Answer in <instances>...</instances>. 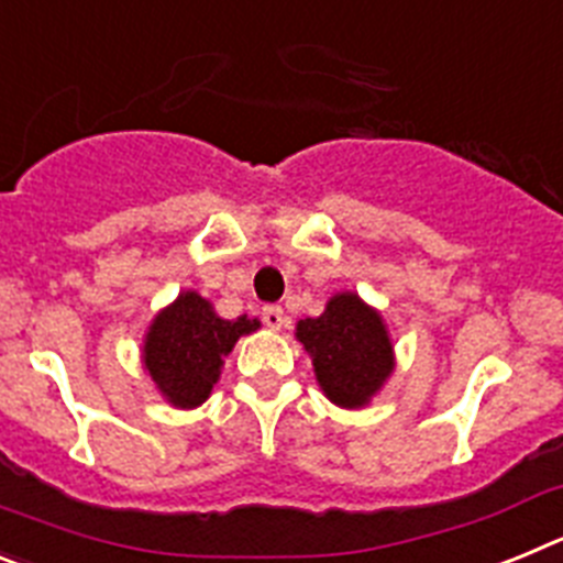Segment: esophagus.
I'll return each mask as SVG.
<instances>
[{"label":"esophagus","mask_w":563,"mask_h":563,"mask_svg":"<svg viewBox=\"0 0 563 563\" xmlns=\"http://www.w3.org/2000/svg\"><path fill=\"white\" fill-rule=\"evenodd\" d=\"M262 321H265V324L271 327L273 332H278L282 327H285L287 316H285V310H282V307L271 305V307H265V310H262Z\"/></svg>","instance_id":"1"}]
</instances>
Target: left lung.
Wrapping results in <instances>:
<instances>
[{
    "label": "left lung",
    "instance_id": "obj_1",
    "mask_svg": "<svg viewBox=\"0 0 563 563\" xmlns=\"http://www.w3.org/2000/svg\"><path fill=\"white\" fill-rule=\"evenodd\" d=\"M296 338L312 357L324 397L341 409H366L395 372V343L380 310L343 290L318 318H301Z\"/></svg>",
    "mask_w": 563,
    "mask_h": 563
}]
</instances>
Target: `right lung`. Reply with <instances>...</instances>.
Listing matches in <instances>:
<instances>
[{"label": "right lung", "mask_w": 563, "mask_h": 563, "mask_svg": "<svg viewBox=\"0 0 563 563\" xmlns=\"http://www.w3.org/2000/svg\"><path fill=\"white\" fill-rule=\"evenodd\" d=\"M258 327V318L247 316L228 321L200 292L183 290L152 318L143 335V372L168 406L197 409L211 397L239 338Z\"/></svg>", "instance_id": "right-lung-1"}]
</instances>
